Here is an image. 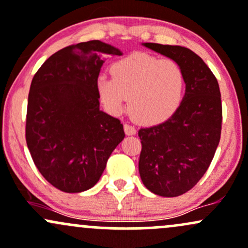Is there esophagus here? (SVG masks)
<instances>
[{"mask_svg":"<svg viewBox=\"0 0 248 248\" xmlns=\"http://www.w3.org/2000/svg\"><path fill=\"white\" fill-rule=\"evenodd\" d=\"M124 133H126L127 135H134L135 133H137V129H135L132 124H124Z\"/></svg>","mask_w":248,"mask_h":248,"instance_id":"esophagus-1","label":"esophagus"}]
</instances>
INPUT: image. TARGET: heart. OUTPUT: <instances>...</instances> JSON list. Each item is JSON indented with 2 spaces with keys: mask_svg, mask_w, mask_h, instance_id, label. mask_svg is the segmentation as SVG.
I'll list each match as a JSON object with an SVG mask.
<instances>
[{
  "mask_svg": "<svg viewBox=\"0 0 248 248\" xmlns=\"http://www.w3.org/2000/svg\"><path fill=\"white\" fill-rule=\"evenodd\" d=\"M111 78L100 75L96 88L106 109L120 115L129 106L135 120L156 124L175 114L185 95V73L176 62L132 54L114 62Z\"/></svg>",
  "mask_w": 248,
  "mask_h": 248,
  "instance_id": "obj_1",
  "label": "heart"
}]
</instances>
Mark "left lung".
<instances>
[{
  "instance_id": "left-lung-1",
  "label": "left lung",
  "mask_w": 248,
  "mask_h": 248,
  "mask_svg": "<svg viewBox=\"0 0 248 248\" xmlns=\"http://www.w3.org/2000/svg\"><path fill=\"white\" fill-rule=\"evenodd\" d=\"M145 46L181 67L186 93L172 118L139 130V172L154 194L179 197L199 182L216 154L221 135V94L217 78L194 51L181 46Z\"/></svg>"
}]
</instances>
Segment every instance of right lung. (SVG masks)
Wrapping results in <instances>:
<instances>
[{
	"label": "right lung",
	"instance_id": "obj_1",
	"mask_svg": "<svg viewBox=\"0 0 248 248\" xmlns=\"http://www.w3.org/2000/svg\"><path fill=\"white\" fill-rule=\"evenodd\" d=\"M101 54L121 51L99 40L62 48L46 60L31 84L27 146L43 178L62 192L92 188L124 138L121 121L100 110Z\"/></svg>",
	"mask_w": 248,
	"mask_h": 248
}]
</instances>
